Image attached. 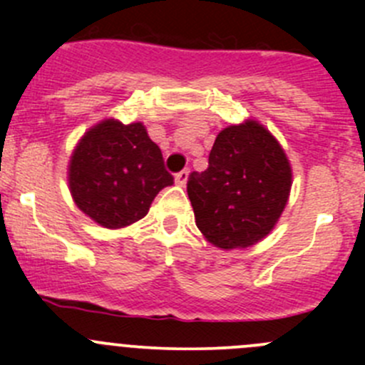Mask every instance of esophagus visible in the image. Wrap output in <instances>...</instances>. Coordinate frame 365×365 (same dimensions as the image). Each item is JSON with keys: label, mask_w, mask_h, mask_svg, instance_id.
Returning <instances> with one entry per match:
<instances>
[{"label": "esophagus", "mask_w": 365, "mask_h": 365, "mask_svg": "<svg viewBox=\"0 0 365 365\" xmlns=\"http://www.w3.org/2000/svg\"><path fill=\"white\" fill-rule=\"evenodd\" d=\"M175 182L178 183L180 187H185L187 182H189V171H187V169H183V171H180L178 175L175 176Z\"/></svg>", "instance_id": "34e87169"}]
</instances>
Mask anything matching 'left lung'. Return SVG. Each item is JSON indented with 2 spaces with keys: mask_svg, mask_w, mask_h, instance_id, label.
Here are the masks:
<instances>
[{
  "mask_svg": "<svg viewBox=\"0 0 365 365\" xmlns=\"http://www.w3.org/2000/svg\"><path fill=\"white\" fill-rule=\"evenodd\" d=\"M293 171L281 143L264 125L245 120L217 134L208 169L187 183L196 226L222 251L263 240L289 200Z\"/></svg>",
  "mask_w": 365,
  "mask_h": 365,
  "instance_id": "obj_1",
  "label": "left lung"
}]
</instances>
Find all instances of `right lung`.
<instances>
[{
    "label": "right lung",
    "instance_id": "1",
    "mask_svg": "<svg viewBox=\"0 0 365 365\" xmlns=\"http://www.w3.org/2000/svg\"><path fill=\"white\" fill-rule=\"evenodd\" d=\"M173 176L141 121L106 118L84 132L68 162V189L77 208L98 226L120 230L148 213Z\"/></svg>",
    "mask_w": 365,
    "mask_h": 365
}]
</instances>
